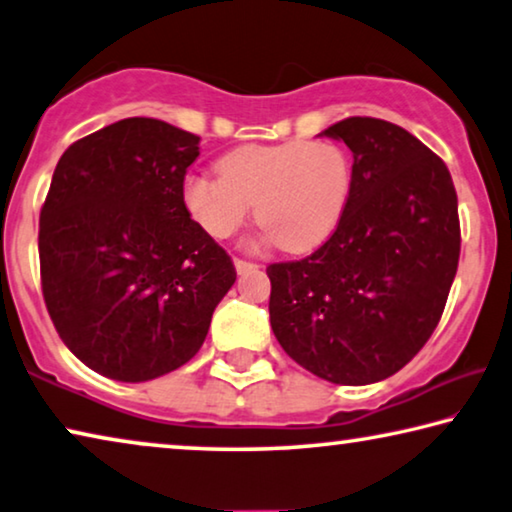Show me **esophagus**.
Returning <instances> with one entry per match:
<instances>
[{
  "label": "esophagus",
  "instance_id": "34e87169",
  "mask_svg": "<svg viewBox=\"0 0 512 512\" xmlns=\"http://www.w3.org/2000/svg\"><path fill=\"white\" fill-rule=\"evenodd\" d=\"M235 270H238V274H245V272H249V270H256V263H251V261H245V258H235Z\"/></svg>",
  "mask_w": 512,
  "mask_h": 512
}]
</instances>
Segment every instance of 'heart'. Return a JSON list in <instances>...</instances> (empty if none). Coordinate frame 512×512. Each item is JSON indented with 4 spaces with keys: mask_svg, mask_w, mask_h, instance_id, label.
<instances>
[{
    "mask_svg": "<svg viewBox=\"0 0 512 512\" xmlns=\"http://www.w3.org/2000/svg\"><path fill=\"white\" fill-rule=\"evenodd\" d=\"M215 174H192L183 201L212 238H229L256 201L265 235L286 251H309L332 235L352 196V160L334 141L249 144L226 153Z\"/></svg>",
    "mask_w": 512,
    "mask_h": 512,
    "instance_id": "heart-1",
    "label": "heart"
}]
</instances>
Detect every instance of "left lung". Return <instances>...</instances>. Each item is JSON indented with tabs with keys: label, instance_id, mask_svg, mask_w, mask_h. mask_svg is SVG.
Returning a JSON list of instances; mask_svg holds the SVG:
<instances>
[{
	"label": "left lung",
	"instance_id": "8db88e82",
	"mask_svg": "<svg viewBox=\"0 0 512 512\" xmlns=\"http://www.w3.org/2000/svg\"><path fill=\"white\" fill-rule=\"evenodd\" d=\"M322 135L352 151V196L325 245L267 267L270 325L306 371L357 387L398 373L435 332L458 272V194L400 125L350 116Z\"/></svg>",
	"mask_w": 512,
	"mask_h": 512
}]
</instances>
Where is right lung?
I'll use <instances>...</instances> for the list:
<instances>
[{
    "label": "right lung",
    "instance_id": "right-lung-1",
    "mask_svg": "<svg viewBox=\"0 0 512 512\" xmlns=\"http://www.w3.org/2000/svg\"><path fill=\"white\" fill-rule=\"evenodd\" d=\"M199 139L135 116L77 139L54 169L38 224L45 306L68 350L112 380L187 364L235 283L183 201Z\"/></svg>",
    "mask_w": 512,
    "mask_h": 512
}]
</instances>
